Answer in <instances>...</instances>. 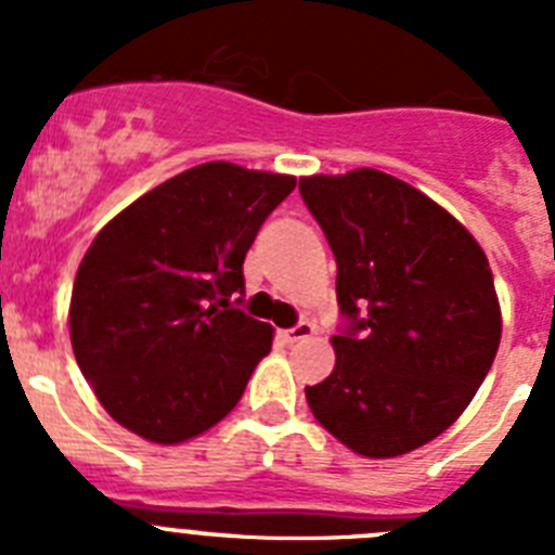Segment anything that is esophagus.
I'll use <instances>...</instances> for the list:
<instances>
[{
  "label": "esophagus",
  "mask_w": 555,
  "mask_h": 555,
  "mask_svg": "<svg viewBox=\"0 0 555 555\" xmlns=\"http://www.w3.org/2000/svg\"><path fill=\"white\" fill-rule=\"evenodd\" d=\"M313 333H317V327L311 325V322H300V325L288 327V331H283V341L286 345H300V341H306V338H311Z\"/></svg>",
  "instance_id": "esophagus-1"
}]
</instances>
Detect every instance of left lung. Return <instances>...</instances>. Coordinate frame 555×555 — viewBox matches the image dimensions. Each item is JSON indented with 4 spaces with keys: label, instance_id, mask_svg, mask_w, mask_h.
<instances>
[{
    "label": "left lung",
    "instance_id": "1",
    "mask_svg": "<svg viewBox=\"0 0 555 555\" xmlns=\"http://www.w3.org/2000/svg\"><path fill=\"white\" fill-rule=\"evenodd\" d=\"M336 255V366L306 400L366 459L423 448L467 409L498 356L500 302L487 253L423 191L377 169L300 178Z\"/></svg>",
    "mask_w": 555,
    "mask_h": 555
}]
</instances>
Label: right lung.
<instances>
[{
	"label": "right lung",
	"instance_id": "add662e5",
	"mask_svg": "<svg viewBox=\"0 0 555 555\" xmlns=\"http://www.w3.org/2000/svg\"><path fill=\"white\" fill-rule=\"evenodd\" d=\"M297 185L210 160L127 205L77 269L68 331L107 414L155 444L224 420L272 350V325L233 306L244 255ZM235 302H242V297Z\"/></svg>",
	"mask_w": 555,
	"mask_h": 555
}]
</instances>
